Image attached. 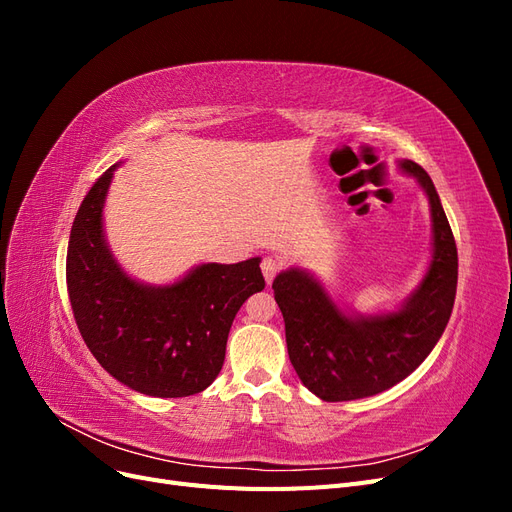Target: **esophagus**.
Listing matches in <instances>:
<instances>
[{"instance_id":"esophagus-1","label":"esophagus","mask_w":512,"mask_h":512,"mask_svg":"<svg viewBox=\"0 0 512 512\" xmlns=\"http://www.w3.org/2000/svg\"><path fill=\"white\" fill-rule=\"evenodd\" d=\"M280 267H282V262L277 260V258L267 256L265 260H262L260 269H262V275H265V282H267V284H271V282H273V277L277 275V271H280Z\"/></svg>"}]
</instances>
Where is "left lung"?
Wrapping results in <instances>:
<instances>
[{
	"instance_id": "8db88e82",
	"label": "left lung",
	"mask_w": 512,
	"mask_h": 512,
	"mask_svg": "<svg viewBox=\"0 0 512 512\" xmlns=\"http://www.w3.org/2000/svg\"><path fill=\"white\" fill-rule=\"evenodd\" d=\"M429 200L431 258L393 312L359 314L339 307L309 271L290 267L273 280L286 324L290 363L322 401L378 395L408 378L438 344L457 292V245L431 177L412 160L397 164Z\"/></svg>"
}]
</instances>
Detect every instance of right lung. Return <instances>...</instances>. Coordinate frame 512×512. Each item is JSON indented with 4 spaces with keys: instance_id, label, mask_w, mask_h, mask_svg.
<instances>
[{
    "instance_id": "1",
    "label": "right lung",
    "mask_w": 512,
    "mask_h": 512,
    "mask_svg": "<svg viewBox=\"0 0 512 512\" xmlns=\"http://www.w3.org/2000/svg\"><path fill=\"white\" fill-rule=\"evenodd\" d=\"M117 166L94 183L70 230L66 282L74 320L96 361L132 391L196 395L220 374L239 307L265 288L260 258L203 262L166 286L134 280L104 235V203Z\"/></svg>"
}]
</instances>
